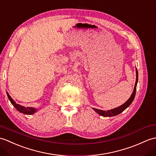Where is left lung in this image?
<instances>
[{"label":"left lung","instance_id":"8db88e82","mask_svg":"<svg viewBox=\"0 0 156 156\" xmlns=\"http://www.w3.org/2000/svg\"><path fill=\"white\" fill-rule=\"evenodd\" d=\"M136 84L134 86V89H133V91L132 94L131 96H130L129 98L126 101V102L122 104V106H119L118 108H114V109H112L110 110H108V111H104L102 110H98L96 109V108H93V110H94L96 112H97L98 114H100V115H102L104 117H112V116H115V115H118L119 114H120L121 112H122L124 110H126L130 104H132L133 102V99H134L135 96H136V86H137V80H138V72H137V68L136 70Z\"/></svg>","mask_w":156,"mask_h":156}]
</instances>
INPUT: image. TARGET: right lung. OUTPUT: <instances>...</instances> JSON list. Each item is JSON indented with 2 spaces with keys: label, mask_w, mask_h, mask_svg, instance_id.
Here are the masks:
<instances>
[{
  "label": "right lung",
  "mask_w": 156,
  "mask_h": 156,
  "mask_svg": "<svg viewBox=\"0 0 156 156\" xmlns=\"http://www.w3.org/2000/svg\"><path fill=\"white\" fill-rule=\"evenodd\" d=\"M7 94V96H8V98L9 100L10 101V102L13 105V106L15 107L16 109L19 111L20 113H23L24 114H28V115H31V114H34L36 112H37V109L34 108H30V107H24L23 106H20V105L16 104L14 101L13 100V99L10 96L9 94V93L6 92Z\"/></svg>",
  "instance_id": "obj_1"
}]
</instances>
